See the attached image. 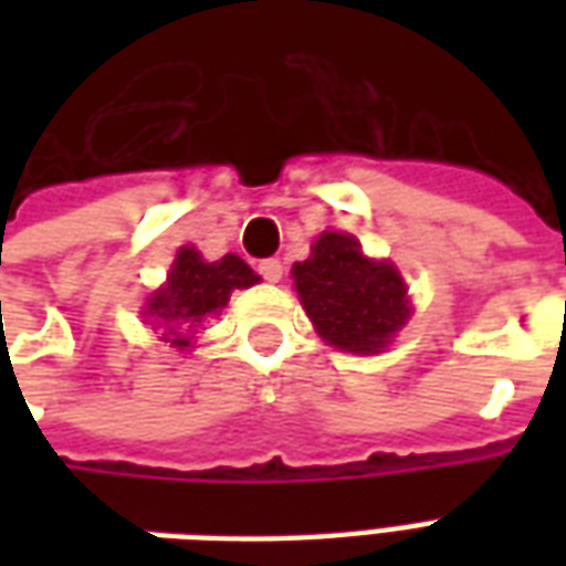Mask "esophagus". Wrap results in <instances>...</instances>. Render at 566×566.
I'll return each instance as SVG.
<instances>
[{"instance_id":"esophagus-1","label":"esophagus","mask_w":566,"mask_h":566,"mask_svg":"<svg viewBox=\"0 0 566 566\" xmlns=\"http://www.w3.org/2000/svg\"><path fill=\"white\" fill-rule=\"evenodd\" d=\"M258 272L263 275V279H266V282H279V279H282V272H284L282 260H275V258L260 260Z\"/></svg>"}]
</instances>
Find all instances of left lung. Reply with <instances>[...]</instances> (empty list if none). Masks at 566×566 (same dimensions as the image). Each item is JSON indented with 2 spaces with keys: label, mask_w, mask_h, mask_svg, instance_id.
Segmentation results:
<instances>
[{
  "label": "left lung",
  "mask_w": 566,
  "mask_h": 566,
  "mask_svg": "<svg viewBox=\"0 0 566 566\" xmlns=\"http://www.w3.org/2000/svg\"><path fill=\"white\" fill-rule=\"evenodd\" d=\"M291 275L321 339L352 355L381 352L412 315L397 266L367 258L348 233H321L308 260L294 263Z\"/></svg>",
  "instance_id": "left-lung-1"
}]
</instances>
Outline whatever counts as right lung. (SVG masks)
<instances>
[{
	"label": "right lung",
	"mask_w": 566,
	"mask_h": 566,
	"mask_svg": "<svg viewBox=\"0 0 566 566\" xmlns=\"http://www.w3.org/2000/svg\"><path fill=\"white\" fill-rule=\"evenodd\" d=\"M260 275L235 254H223L221 260H206L197 248H178L169 279L160 291H154L145 303V318H150L154 331H160L163 343L178 352L193 345V333L202 321L221 312L235 287L258 284Z\"/></svg>",
	"instance_id": "obj_1"
}]
</instances>
